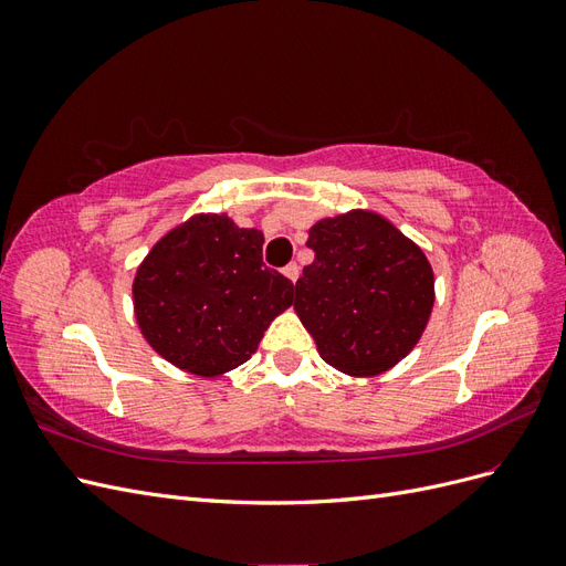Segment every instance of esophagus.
Here are the masks:
<instances>
[{
    "label": "esophagus",
    "instance_id": "1",
    "mask_svg": "<svg viewBox=\"0 0 566 566\" xmlns=\"http://www.w3.org/2000/svg\"><path fill=\"white\" fill-rule=\"evenodd\" d=\"M283 276L287 279V281H297L300 279V266L297 264H287L285 269H283Z\"/></svg>",
    "mask_w": 566,
    "mask_h": 566
}]
</instances>
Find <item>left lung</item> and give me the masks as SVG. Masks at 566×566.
Returning a JSON list of instances; mask_svg holds the SVG:
<instances>
[{
  "label": "left lung",
  "mask_w": 566,
  "mask_h": 566,
  "mask_svg": "<svg viewBox=\"0 0 566 566\" xmlns=\"http://www.w3.org/2000/svg\"><path fill=\"white\" fill-rule=\"evenodd\" d=\"M314 262L295 283V312L325 364L352 378L397 366L434 306L424 252L378 212L352 210L310 229Z\"/></svg>",
  "instance_id": "1"
}]
</instances>
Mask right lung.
<instances>
[{
	"mask_svg": "<svg viewBox=\"0 0 566 566\" xmlns=\"http://www.w3.org/2000/svg\"><path fill=\"white\" fill-rule=\"evenodd\" d=\"M264 233L229 214H193L150 248L132 283L134 316L165 361L219 378L245 364L293 283L262 262Z\"/></svg>",
	"mask_w": 566,
	"mask_h": 566,
	"instance_id": "obj_1",
	"label": "right lung"
}]
</instances>
